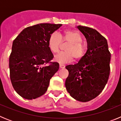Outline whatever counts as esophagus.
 Masks as SVG:
<instances>
[{"label": "esophagus", "instance_id": "esophagus-1", "mask_svg": "<svg viewBox=\"0 0 121 121\" xmlns=\"http://www.w3.org/2000/svg\"><path fill=\"white\" fill-rule=\"evenodd\" d=\"M65 65H64V64H59V67H60V68H65Z\"/></svg>", "mask_w": 121, "mask_h": 121}]
</instances>
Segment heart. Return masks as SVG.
I'll use <instances>...</instances> for the list:
<instances>
[{
    "label": "heart",
    "instance_id": "b5f03b06",
    "mask_svg": "<svg viewBox=\"0 0 121 121\" xmlns=\"http://www.w3.org/2000/svg\"><path fill=\"white\" fill-rule=\"evenodd\" d=\"M62 43H68L65 52L60 53L54 56V60L59 64H67L76 60L81 59L86 52V45L82 42V37L78 31L73 30L64 31L60 34L53 33L48 40V47L51 52H59Z\"/></svg>",
    "mask_w": 121,
    "mask_h": 121
}]
</instances>
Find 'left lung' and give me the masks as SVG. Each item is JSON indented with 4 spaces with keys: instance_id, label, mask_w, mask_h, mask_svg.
I'll list each match as a JSON object with an SVG mask.
<instances>
[{
    "instance_id": "obj_1",
    "label": "left lung",
    "mask_w": 121,
    "mask_h": 121,
    "mask_svg": "<svg viewBox=\"0 0 121 121\" xmlns=\"http://www.w3.org/2000/svg\"><path fill=\"white\" fill-rule=\"evenodd\" d=\"M87 42V50L79 62L65 68L67 91L74 99L88 102L102 92L110 75L111 54L107 39L96 30L78 26Z\"/></svg>"
}]
</instances>
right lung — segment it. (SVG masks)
I'll list each match as a JSON object with an SVG mask.
<instances>
[{"mask_svg":"<svg viewBox=\"0 0 121 121\" xmlns=\"http://www.w3.org/2000/svg\"><path fill=\"white\" fill-rule=\"evenodd\" d=\"M61 24L40 23L25 28L13 42L9 59L10 79L22 98L33 99L45 94L50 81L59 70L50 62L53 54L48 47L51 35ZM47 63H50L45 66Z\"/></svg>","mask_w":121,"mask_h":121,"instance_id":"add662e5","label":"right lung"}]
</instances>
